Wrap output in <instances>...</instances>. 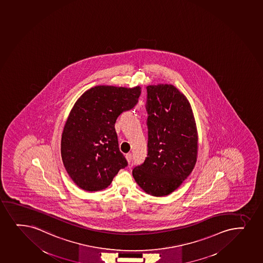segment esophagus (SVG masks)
Here are the masks:
<instances>
[{"instance_id":"esophagus-1","label":"esophagus","mask_w":263,"mask_h":263,"mask_svg":"<svg viewBox=\"0 0 263 263\" xmlns=\"http://www.w3.org/2000/svg\"><path fill=\"white\" fill-rule=\"evenodd\" d=\"M125 158H126L127 161L130 163V161H132V159H133V154H130V153H128V154H125Z\"/></svg>"}]
</instances>
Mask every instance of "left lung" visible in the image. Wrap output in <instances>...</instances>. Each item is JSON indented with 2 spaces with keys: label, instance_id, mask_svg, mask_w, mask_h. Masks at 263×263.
<instances>
[{
  "label": "left lung",
  "instance_id": "left-lung-1",
  "mask_svg": "<svg viewBox=\"0 0 263 263\" xmlns=\"http://www.w3.org/2000/svg\"><path fill=\"white\" fill-rule=\"evenodd\" d=\"M147 157L133 175L143 191L169 195L191 175L197 156V130L191 104L173 85L146 87Z\"/></svg>",
  "mask_w": 263,
  "mask_h": 263
}]
</instances>
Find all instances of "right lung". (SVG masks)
Returning a JSON list of instances; mask_svg holds the SVG:
<instances>
[{
	"label": "right lung",
	"instance_id": "right-lung-1",
	"mask_svg": "<svg viewBox=\"0 0 263 263\" xmlns=\"http://www.w3.org/2000/svg\"><path fill=\"white\" fill-rule=\"evenodd\" d=\"M141 88L97 86L72 107L61 138V157L73 182L87 191L104 190L127 160L118 147L115 124L133 109Z\"/></svg>",
	"mask_w": 263,
	"mask_h": 263
}]
</instances>
